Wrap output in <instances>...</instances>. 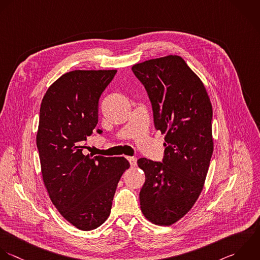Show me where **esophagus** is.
<instances>
[{
    "label": "esophagus",
    "mask_w": 260,
    "mask_h": 260,
    "mask_svg": "<svg viewBox=\"0 0 260 260\" xmlns=\"http://www.w3.org/2000/svg\"><path fill=\"white\" fill-rule=\"evenodd\" d=\"M126 159L128 160L132 167H135L137 165V158L136 157H126Z\"/></svg>",
    "instance_id": "obj_1"
}]
</instances>
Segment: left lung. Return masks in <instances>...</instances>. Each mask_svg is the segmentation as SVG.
Returning a JSON list of instances; mask_svg holds the SVG:
<instances>
[{"instance_id": "obj_1", "label": "left lung", "mask_w": 260, "mask_h": 260, "mask_svg": "<svg viewBox=\"0 0 260 260\" xmlns=\"http://www.w3.org/2000/svg\"><path fill=\"white\" fill-rule=\"evenodd\" d=\"M152 102L156 129L165 135L163 163L138 160L146 180L140 191L145 218L170 226L203 191L214 151L213 107L200 77L175 54L132 67Z\"/></svg>"}]
</instances>
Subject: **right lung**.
Wrapping results in <instances>:
<instances>
[{
    "mask_svg": "<svg viewBox=\"0 0 260 260\" xmlns=\"http://www.w3.org/2000/svg\"><path fill=\"white\" fill-rule=\"evenodd\" d=\"M116 70H75L47 89L36 135L41 175L51 203L73 226L91 231L109 217L124 157H91L83 142L98 123L99 99ZM97 133H101L100 129Z\"/></svg>",
    "mask_w": 260,
    "mask_h": 260,
    "instance_id": "obj_1",
    "label": "right lung"
}]
</instances>
